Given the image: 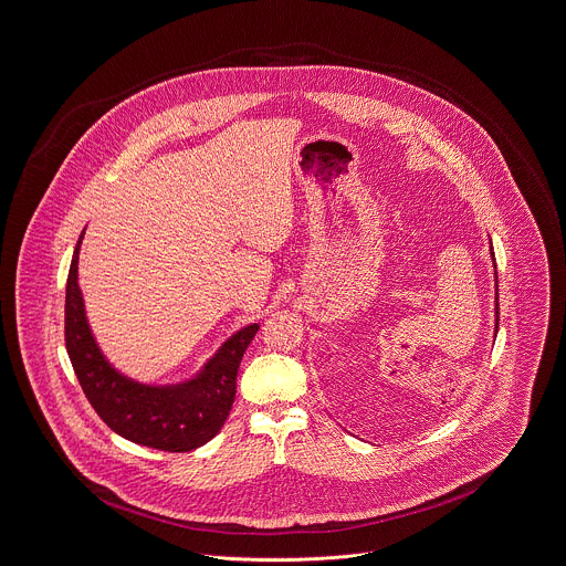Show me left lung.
<instances>
[{
  "label": "left lung",
  "mask_w": 566,
  "mask_h": 566,
  "mask_svg": "<svg viewBox=\"0 0 566 566\" xmlns=\"http://www.w3.org/2000/svg\"><path fill=\"white\" fill-rule=\"evenodd\" d=\"M491 258H493V266L497 269L493 248H491ZM497 329H500V286H497V273H495V336H497Z\"/></svg>",
  "instance_id": "left-lung-1"
}]
</instances>
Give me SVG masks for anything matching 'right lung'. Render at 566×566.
Returning a JSON list of instances; mask_svg holds the SVG:
<instances>
[{
	"instance_id": "add662e5",
	"label": "right lung",
	"mask_w": 566,
	"mask_h": 566,
	"mask_svg": "<svg viewBox=\"0 0 566 566\" xmlns=\"http://www.w3.org/2000/svg\"><path fill=\"white\" fill-rule=\"evenodd\" d=\"M84 230L71 258L64 297V340L77 381L119 437L163 451H192L223 428L237 395V374L258 332L250 323L234 332L195 376L178 384H145L115 369L88 325L77 284V260Z\"/></svg>"
}]
</instances>
